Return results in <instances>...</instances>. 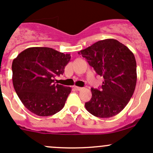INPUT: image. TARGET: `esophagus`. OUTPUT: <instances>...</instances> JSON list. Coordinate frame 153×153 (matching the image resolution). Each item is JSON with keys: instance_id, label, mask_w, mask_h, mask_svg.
Masks as SVG:
<instances>
[{"instance_id": "1", "label": "esophagus", "mask_w": 153, "mask_h": 153, "mask_svg": "<svg viewBox=\"0 0 153 153\" xmlns=\"http://www.w3.org/2000/svg\"><path fill=\"white\" fill-rule=\"evenodd\" d=\"M75 89L77 91H81L83 89V88L79 87V86H75Z\"/></svg>"}]
</instances>
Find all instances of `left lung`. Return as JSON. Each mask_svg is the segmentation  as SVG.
<instances>
[{
  "mask_svg": "<svg viewBox=\"0 0 153 153\" xmlns=\"http://www.w3.org/2000/svg\"><path fill=\"white\" fill-rule=\"evenodd\" d=\"M104 81L100 89L92 88L86 110L98 118L115 116L124 109L135 91L136 61L129 48L117 40L105 39L78 52Z\"/></svg>",
  "mask_w": 153,
  "mask_h": 153,
  "instance_id": "obj_1",
  "label": "left lung"
}]
</instances>
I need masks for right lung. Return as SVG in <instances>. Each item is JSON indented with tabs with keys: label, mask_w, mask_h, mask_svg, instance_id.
Segmentation results:
<instances>
[{
	"label": "right lung",
	"mask_w": 153,
	"mask_h": 153,
	"mask_svg": "<svg viewBox=\"0 0 153 153\" xmlns=\"http://www.w3.org/2000/svg\"><path fill=\"white\" fill-rule=\"evenodd\" d=\"M69 54L49 47H30L21 52L12 65L14 89L26 108L39 116L55 115L63 109L70 87L54 83L63 75Z\"/></svg>",
	"instance_id": "right-lung-1"
}]
</instances>
